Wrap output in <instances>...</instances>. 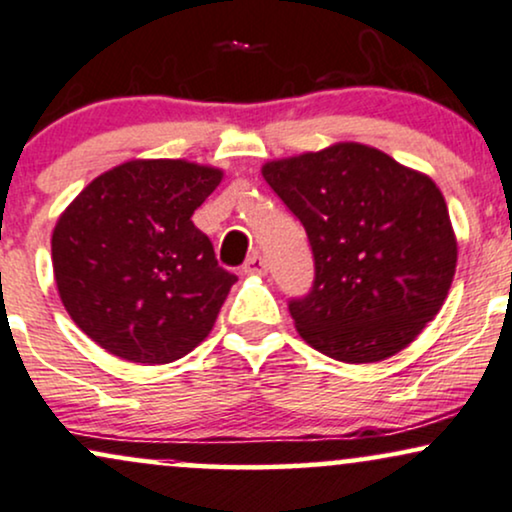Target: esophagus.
<instances>
[{"mask_svg": "<svg viewBox=\"0 0 512 512\" xmlns=\"http://www.w3.org/2000/svg\"><path fill=\"white\" fill-rule=\"evenodd\" d=\"M245 272L248 274H260V276H264L267 274V269H269V264H267V260H264V257L260 255V252H252V255L248 257V262H245Z\"/></svg>", "mask_w": 512, "mask_h": 512, "instance_id": "esophagus-1", "label": "esophagus"}]
</instances>
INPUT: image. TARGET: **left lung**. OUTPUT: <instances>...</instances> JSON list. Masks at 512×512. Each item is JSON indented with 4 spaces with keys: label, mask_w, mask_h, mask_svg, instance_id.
<instances>
[{
    "label": "left lung",
    "mask_w": 512,
    "mask_h": 512,
    "mask_svg": "<svg viewBox=\"0 0 512 512\" xmlns=\"http://www.w3.org/2000/svg\"><path fill=\"white\" fill-rule=\"evenodd\" d=\"M262 176L315 252L312 293L288 305L303 341L350 365L408 348L439 315L458 262L439 186L362 143L272 159Z\"/></svg>",
    "instance_id": "1"
}]
</instances>
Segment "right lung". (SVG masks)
Masks as SVG:
<instances>
[{"instance_id": "right-lung-1", "label": "right lung", "mask_w": 512, "mask_h": 512, "mask_svg": "<svg viewBox=\"0 0 512 512\" xmlns=\"http://www.w3.org/2000/svg\"><path fill=\"white\" fill-rule=\"evenodd\" d=\"M224 169L128 159L73 197L52 231L66 312L121 360L166 365L209 336L236 276L221 269L193 212Z\"/></svg>"}]
</instances>
